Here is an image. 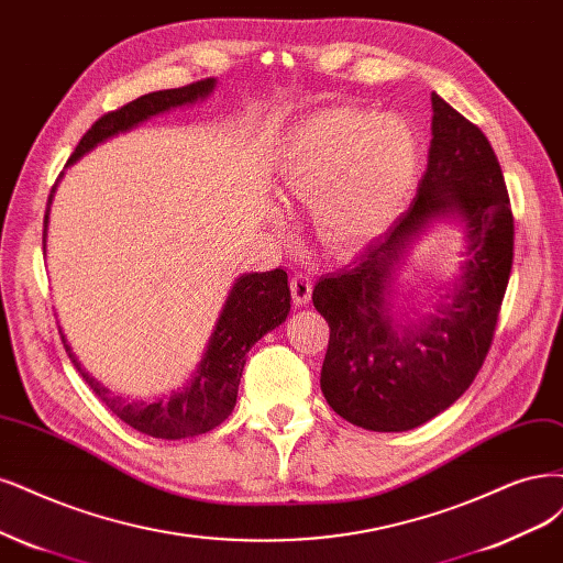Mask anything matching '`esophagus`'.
<instances>
[{"label":"esophagus","instance_id":"esophagus-1","mask_svg":"<svg viewBox=\"0 0 563 563\" xmlns=\"http://www.w3.org/2000/svg\"><path fill=\"white\" fill-rule=\"evenodd\" d=\"M290 294H294V302L298 307L307 305L309 298H312V279H309L305 273H296L290 277Z\"/></svg>","mask_w":563,"mask_h":563}]
</instances>
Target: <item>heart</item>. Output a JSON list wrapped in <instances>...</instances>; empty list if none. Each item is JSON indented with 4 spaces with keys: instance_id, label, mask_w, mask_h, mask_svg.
Returning <instances> with one entry per match:
<instances>
[{
    "instance_id": "1",
    "label": "heart",
    "mask_w": 563,
    "mask_h": 563,
    "mask_svg": "<svg viewBox=\"0 0 563 563\" xmlns=\"http://www.w3.org/2000/svg\"><path fill=\"white\" fill-rule=\"evenodd\" d=\"M417 174L415 134L375 111L325 109L305 119L279 167L286 200L317 198L319 238L354 249L377 238L400 211Z\"/></svg>"
}]
</instances>
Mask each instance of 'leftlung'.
<instances>
[{
  "label": "left lung",
  "instance_id": "left-lung-1",
  "mask_svg": "<svg viewBox=\"0 0 563 563\" xmlns=\"http://www.w3.org/2000/svg\"><path fill=\"white\" fill-rule=\"evenodd\" d=\"M429 167L410 209L340 273L314 286L317 312L331 325L321 391L365 431H410L456 402L487 358L510 269L515 221L506 179L484 132L431 95ZM467 232L462 277L433 313L398 318L393 273L435 218Z\"/></svg>",
  "mask_w": 563,
  "mask_h": 563
}]
</instances>
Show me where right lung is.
<instances>
[{
  "label": "right lung",
  "instance_id": "1",
  "mask_svg": "<svg viewBox=\"0 0 563 563\" xmlns=\"http://www.w3.org/2000/svg\"><path fill=\"white\" fill-rule=\"evenodd\" d=\"M217 79H202L184 88L158 90L148 92L132 100L130 104L104 113L97 119L92 128L84 134L79 146L74 148L67 165H74L90 148L107 142L109 137L119 132H128L134 125L144 123L146 119L156 113H165L174 107L192 104L214 90ZM63 177V174H60ZM55 186L48 196V207L44 217V249H46V230H48V214L53 202ZM290 312V290H288V275L282 267L269 269V273H249L242 275L232 284L225 305L221 309V317L211 333L205 356L198 365L196 375L186 382L179 391L163 396L153 402L144 400H125L121 396H111L104 384L90 377L79 358L71 354V346L65 349L69 352L71 363L79 367V373L88 382L90 389L97 394L109 410L132 426L134 431L146 433L151 438L163 440H181L207 433L217 429L221 421L228 419L232 407L238 402L240 377L246 363L249 349L254 346L267 331H273L279 323L286 321ZM63 333V331H60Z\"/></svg>",
  "mask_w": 563,
  "mask_h": 563
}]
</instances>
